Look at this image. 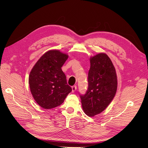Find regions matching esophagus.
I'll return each mask as SVG.
<instances>
[{"label":"esophagus","instance_id":"esophagus-1","mask_svg":"<svg viewBox=\"0 0 148 148\" xmlns=\"http://www.w3.org/2000/svg\"><path fill=\"white\" fill-rule=\"evenodd\" d=\"M77 90V86H73L72 87V91L73 92H74Z\"/></svg>","mask_w":148,"mask_h":148}]
</instances>
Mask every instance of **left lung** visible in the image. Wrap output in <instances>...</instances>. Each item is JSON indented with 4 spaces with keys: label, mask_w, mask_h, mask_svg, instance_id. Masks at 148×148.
Instances as JSON below:
<instances>
[{
    "label": "left lung",
    "mask_w": 148,
    "mask_h": 148,
    "mask_svg": "<svg viewBox=\"0 0 148 148\" xmlns=\"http://www.w3.org/2000/svg\"><path fill=\"white\" fill-rule=\"evenodd\" d=\"M88 87L86 93L80 95L82 109L88 116L104 111L111 103L117 90L115 69L110 57L99 53L90 58Z\"/></svg>",
    "instance_id": "1"
}]
</instances>
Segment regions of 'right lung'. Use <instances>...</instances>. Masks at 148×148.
Masks as SVG:
<instances>
[{"label":"right lung","instance_id":"add662e5","mask_svg":"<svg viewBox=\"0 0 148 148\" xmlns=\"http://www.w3.org/2000/svg\"><path fill=\"white\" fill-rule=\"evenodd\" d=\"M69 56L59 50L48 51L37 61L30 73L31 93L41 107L49 110L60 105L72 91L61 67Z\"/></svg>","mask_w":148,"mask_h":148}]
</instances>
